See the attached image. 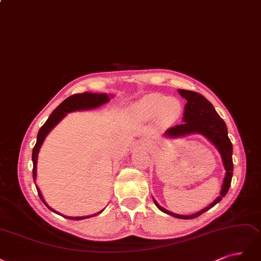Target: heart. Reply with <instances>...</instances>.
<instances>
[{
    "instance_id": "heart-1",
    "label": "heart",
    "mask_w": 261,
    "mask_h": 261,
    "mask_svg": "<svg viewBox=\"0 0 261 261\" xmlns=\"http://www.w3.org/2000/svg\"><path fill=\"white\" fill-rule=\"evenodd\" d=\"M182 111L183 105L179 98L168 97L158 93L142 97L130 107V112L140 118L150 119L159 116V118L164 121L175 120Z\"/></svg>"
}]
</instances>
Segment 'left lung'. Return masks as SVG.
Returning <instances> with one entry per match:
<instances>
[{"mask_svg":"<svg viewBox=\"0 0 261 261\" xmlns=\"http://www.w3.org/2000/svg\"><path fill=\"white\" fill-rule=\"evenodd\" d=\"M178 92L188 102L186 106H184V113L182 118L183 122L181 124L174 125V127L166 130V132L164 133V137L168 139H179L193 133L204 136L208 141L213 143L218 149V152L220 153L225 169V175L220 191V195L218 196L212 204L208 205L204 209H201L200 212H197L193 215L184 216L171 213L169 210H167L159 205L154 198L153 200L157 208L167 215L179 218V219H194V218L204 214L210 208H213L216 204L219 203L222 197H224L226 193H228L233 175V148L232 143L228 137V129H226V125L224 121L221 119V117L216 112L213 104L203 95L197 93V92L181 89H179Z\"/></svg>","mask_w":261,"mask_h":261,"instance_id":"1","label":"left lung"}]
</instances>
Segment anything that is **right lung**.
<instances>
[{
  "label": "right lung",
  "instance_id": "right-lung-1",
  "mask_svg": "<svg viewBox=\"0 0 261 261\" xmlns=\"http://www.w3.org/2000/svg\"><path fill=\"white\" fill-rule=\"evenodd\" d=\"M111 97H114L113 94H106V93H91V92H85V93H80V94H73L69 97H67L64 102H62L60 105H58L53 113L49 115V117L47 118V120L45 121V123L42 125L41 129L38 132V137H37V143L35 147L32 149V163H33V169H32V174H33V180L36 181L37 179V163H38V155H39V150L41 148L42 143L44 142L45 138L47 134L51 132V130L55 127V125L60 122L62 119H64V117L72 112H77V111H89V109H93V108H97L99 106H102L104 104H106L107 102H109V99ZM37 187V191L39 193V196L42 199V201L46 205V207L52 210L53 213L57 214V215H61L60 213H57L56 210H54L52 207H49L45 199L43 198V195H42V193L40 192V189L38 188V186L36 184ZM104 210V209H103ZM103 210H100V212L94 214V215H91V216H83V217H68V216H64L61 215L67 219H70V220H82V219H88V218L91 217H95L97 215H99L100 213L103 212Z\"/></svg>",
  "mask_w": 261,
  "mask_h": 261
}]
</instances>
